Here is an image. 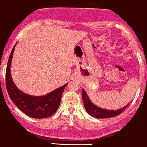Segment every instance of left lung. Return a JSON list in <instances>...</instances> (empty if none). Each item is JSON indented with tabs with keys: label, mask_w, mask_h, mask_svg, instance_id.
Returning a JSON list of instances; mask_svg holds the SVG:
<instances>
[{
	"label": "left lung",
	"mask_w": 147,
	"mask_h": 147,
	"mask_svg": "<svg viewBox=\"0 0 147 147\" xmlns=\"http://www.w3.org/2000/svg\"><path fill=\"white\" fill-rule=\"evenodd\" d=\"M82 98L83 100L84 106L86 111L89 115L96 118H109L116 116V115L120 114L130 104V103H129L124 107L119 109L118 110H109L99 107L91 101L84 89H82Z\"/></svg>",
	"instance_id": "1"
}]
</instances>
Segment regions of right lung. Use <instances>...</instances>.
<instances>
[{
    "mask_svg": "<svg viewBox=\"0 0 147 147\" xmlns=\"http://www.w3.org/2000/svg\"><path fill=\"white\" fill-rule=\"evenodd\" d=\"M16 45V44L10 53L5 75L6 88L9 96L20 111L31 118L37 119L48 118L54 114L58 110L64 89L68 84H64L47 94L41 96H31L20 91L12 80L10 69Z\"/></svg>",
    "mask_w": 147,
    "mask_h": 147,
    "instance_id": "1",
    "label": "right lung"
}]
</instances>
